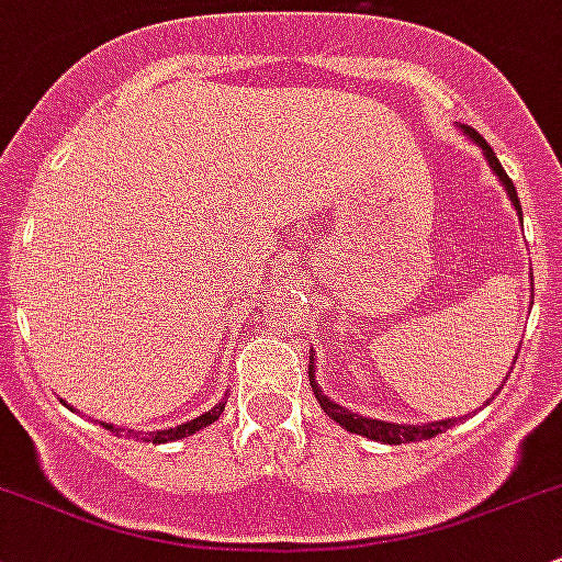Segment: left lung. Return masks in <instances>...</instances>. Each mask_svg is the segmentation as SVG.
Here are the masks:
<instances>
[{
	"mask_svg": "<svg viewBox=\"0 0 562 562\" xmlns=\"http://www.w3.org/2000/svg\"><path fill=\"white\" fill-rule=\"evenodd\" d=\"M458 128L465 134V137L474 142L476 147H480L482 156H484V161L490 164V169H493V175L498 177V182H501V186H504L506 196H509L512 204H515L519 221H522V206H519L515 182H512L509 175L504 172V167H501V161H498V158H495L493 147H490L487 142H484V139L480 137V132H474V128H471V126H463V123H458ZM515 360H517V356H515ZM310 385H312V393H315L317 404H321V409L326 412L330 420L339 423L341 428L350 430V434H358V436H366V439L382 441V445H409V441L434 439L436 434H441V430L452 428V425L458 423V420H454V417H450V420L406 425V423L376 420V417H363V415H358V412L345 409V406H339V404H336V401H330L328 395L321 390V385H317V382H315V356H312V352H310ZM498 390H501V387H498ZM498 390H495V393H498ZM495 393H493V398H495Z\"/></svg>",
	"mask_w": 562,
	"mask_h": 562,
	"instance_id": "8db88e82",
	"label": "left lung"
}]
</instances>
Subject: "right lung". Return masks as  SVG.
Returning a JSON list of instances; mask_svg holds the SVG:
<instances>
[{"label":"right lung","mask_w":562,"mask_h":562,"mask_svg":"<svg viewBox=\"0 0 562 562\" xmlns=\"http://www.w3.org/2000/svg\"><path fill=\"white\" fill-rule=\"evenodd\" d=\"M69 406V404H67ZM69 409H72V406H69ZM226 409V398L223 401H217L215 406H212L210 412H204V415H199V417H193V420H188V423H182V425H175V428H164V430H150V434H142V430H137V434H134V430H128V434L132 436H137V439H142V441H153V445H167V441H177V439H186V436H191V434H196V430H202V428H206V425H212L217 420V417H221V412ZM104 428L108 430H117L115 425H108V423H102Z\"/></svg>","instance_id":"add662e5"}]
</instances>
